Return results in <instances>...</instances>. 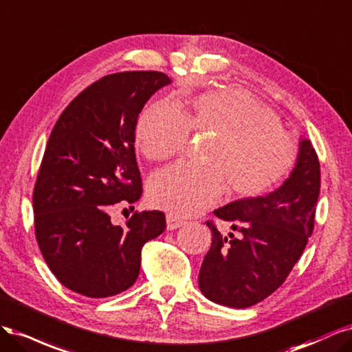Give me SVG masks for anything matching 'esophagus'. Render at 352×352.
Returning a JSON list of instances; mask_svg holds the SVG:
<instances>
[{
  "instance_id": "obj_1",
  "label": "esophagus",
  "mask_w": 352,
  "mask_h": 352,
  "mask_svg": "<svg viewBox=\"0 0 352 352\" xmlns=\"http://www.w3.org/2000/svg\"><path fill=\"white\" fill-rule=\"evenodd\" d=\"M183 225H186V221L174 217V214H171V213L166 214V230L168 231H174V230L179 228V226H183Z\"/></svg>"
}]
</instances>
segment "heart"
Returning <instances> with one entry per match:
<instances>
[{
  "label": "heart",
  "instance_id": "1",
  "mask_svg": "<svg viewBox=\"0 0 352 352\" xmlns=\"http://www.w3.org/2000/svg\"><path fill=\"white\" fill-rule=\"evenodd\" d=\"M188 131L213 134L203 153L206 165L166 166L147 184L153 205L178 217L214 205L225 188L232 197L262 196L297 165V146L276 116L243 89L212 90L177 108L151 105L135 124V146L147 160L164 161L184 149Z\"/></svg>",
  "mask_w": 352,
  "mask_h": 352
}]
</instances>
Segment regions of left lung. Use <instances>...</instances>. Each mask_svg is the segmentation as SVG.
I'll list each match as a JSON object with an SVG mask.
<instances>
[{"label": "left lung", "mask_w": 352, "mask_h": 352, "mask_svg": "<svg viewBox=\"0 0 352 352\" xmlns=\"http://www.w3.org/2000/svg\"><path fill=\"white\" fill-rule=\"evenodd\" d=\"M320 192V164L310 140L301 139L297 165L266 196L235 200L214 210L238 232L222 235L208 221L212 244L203 258L199 288L210 301L245 309L285 282L314 228Z\"/></svg>", "instance_id": "1"}]
</instances>
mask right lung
I'll return each instance as SVG.
<instances>
[{"mask_svg":"<svg viewBox=\"0 0 352 352\" xmlns=\"http://www.w3.org/2000/svg\"><path fill=\"white\" fill-rule=\"evenodd\" d=\"M171 78L161 72L109 74L86 87L55 122L33 190L41 253L65 288L90 298L129 289L142 247L166 226L160 210L111 222L112 205L142 196L134 131L149 98Z\"/></svg>","mask_w":352,"mask_h":352,"instance_id":"add662e5","label":"right lung"}]
</instances>
